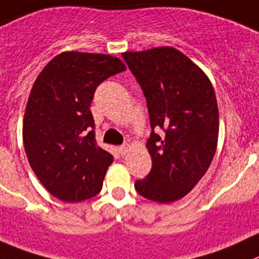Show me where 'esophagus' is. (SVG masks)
Returning a JSON list of instances; mask_svg holds the SVG:
<instances>
[{"label":"esophagus","instance_id":"obj_1","mask_svg":"<svg viewBox=\"0 0 259 259\" xmlns=\"http://www.w3.org/2000/svg\"><path fill=\"white\" fill-rule=\"evenodd\" d=\"M128 150H130V145L128 144H124L122 145V146L118 147V151H119L120 155H125L128 152Z\"/></svg>","mask_w":259,"mask_h":259}]
</instances>
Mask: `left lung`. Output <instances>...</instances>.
I'll list each match as a JSON object with an SVG mask.
<instances>
[{"label": "left lung", "mask_w": 259, "mask_h": 259, "mask_svg": "<svg viewBox=\"0 0 259 259\" xmlns=\"http://www.w3.org/2000/svg\"><path fill=\"white\" fill-rule=\"evenodd\" d=\"M122 57L144 91L151 125L146 146L152 168L135 188L151 201H177L205 176L215 155V91L207 76L170 47L125 52Z\"/></svg>", "instance_id": "left-lung-1"}]
</instances>
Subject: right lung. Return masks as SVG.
<instances>
[{
    "instance_id": "add662e5",
    "label": "right lung",
    "mask_w": 259,
    "mask_h": 259,
    "mask_svg": "<svg viewBox=\"0 0 259 259\" xmlns=\"http://www.w3.org/2000/svg\"><path fill=\"white\" fill-rule=\"evenodd\" d=\"M124 70L112 56L65 52L34 82L24 117V147L35 176L61 201H85L102 189L113 156L98 146L90 105L98 86Z\"/></svg>"
}]
</instances>
